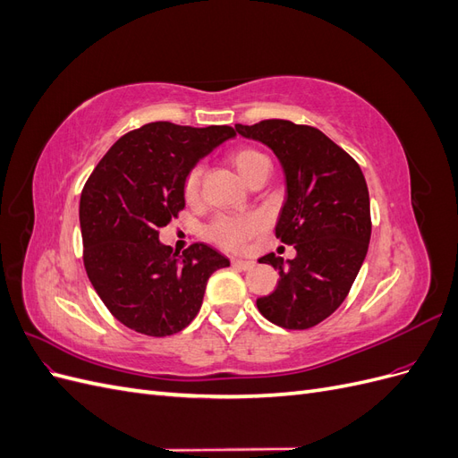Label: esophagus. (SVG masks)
I'll return each instance as SVG.
<instances>
[{
	"label": "esophagus",
	"mask_w": 458,
	"mask_h": 458,
	"mask_svg": "<svg viewBox=\"0 0 458 458\" xmlns=\"http://www.w3.org/2000/svg\"><path fill=\"white\" fill-rule=\"evenodd\" d=\"M231 263H233V267L242 269V271H248V269H252V267L256 266L254 261H250V259H241V258H233Z\"/></svg>",
	"instance_id": "1"
}]
</instances>
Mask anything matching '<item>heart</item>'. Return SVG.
Returning <instances> with one entry per match:
<instances>
[{
	"label": "heart",
	"mask_w": 458,
	"mask_h": 458,
	"mask_svg": "<svg viewBox=\"0 0 458 458\" xmlns=\"http://www.w3.org/2000/svg\"><path fill=\"white\" fill-rule=\"evenodd\" d=\"M229 162L248 185H250L258 175L269 172V160L256 148L233 150L229 155ZM199 192H200V170L195 168L189 172L185 179L183 195L189 202H195L199 199ZM254 227H256V221L234 219V217L224 216V217H217L214 224L208 227V237L225 248H239L244 244L246 237L252 233Z\"/></svg>",
	"instance_id": "b5f03b06"
}]
</instances>
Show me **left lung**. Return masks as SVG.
<instances>
[{
    "label": "left lung",
    "mask_w": 458,
    "mask_h": 458,
    "mask_svg": "<svg viewBox=\"0 0 458 458\" xmlns=\"http://www.w3.org/2000/svg\"><path fill=\"white\" fill-rule=\"evenodd\" d=\"M246 140L267 145L279 158L286 199L275 234L296 258L267 254L259 263L279 269V284L258 298L259 313L290 330L318 325L348 296L370 241V200L359 164L311 126L263 120L234 126Z\"/></svg>",
    "instance_id": "left-lung-1"
}]
</instances>
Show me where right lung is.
I'll list each match as a JSON object with an SVG mask.
<instances>
[{
  "label": "right lung",
  "instance_id": "add662e5",
  "mask_svg": "<svg viewBox=\"0 0 458 458\" xmlns=\"http://www.w3.org/2000/svg\"><path fill=\"white\" fill-rule=\"evenodd\" d=\"M229 126L150 122L108 148L80 197L84 266L108 311L147 336H170L197 317L210 275L229 259L204 242L183 254L158 239L185 208L197 162L234 137Z\"/></svg>",
  "mask_w": 458,
  "mask_h": 458
}]
</instances>
